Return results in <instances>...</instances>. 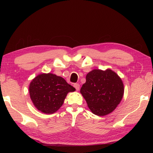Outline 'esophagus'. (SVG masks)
Returning a JSON list of instances; mask_svg holds the SVG:
<instances>
[{
	"label": "esophagus",
	"mask_w": 153,
	"mask_h": 153,
	"mask_svg": "<svg viewBox=\"0 0 153 153\" xmlns=\"http://www.w3.org/2000/svg\"><path fill=\"white\" fill-rule=\"evenodd\" d=\"M73 86H74V87L75 88L76 91H79V89H80V85L79 84H74Z\"/></svg>",
	"instance_id": "esophagus-1"
}]
</instances>
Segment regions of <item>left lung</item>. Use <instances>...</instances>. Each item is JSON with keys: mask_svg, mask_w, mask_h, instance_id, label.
Wrapping results in <instances>:
<instances>
[{"mask_svg": "<svg viewBox=\"0 0 153 153\" xmlns=\"http://www.w3.org/2000/svg\"><path fill=\"white\" fill-rule=\"evenodd\" d=\"M124 91L123 82L116 73L110 69H94L87 74L80 93L92 114L104 116L116 108Z\"/></svg>", "mask_w": 153, "mask_h": 153, "instance_id": "1", "label": "left lung"}]
</instances>
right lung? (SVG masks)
Segmentation results:
<instances>
[{"label": "right lung", "mask_w": 153, "mask_h": 153, "mask_svg": "<svg viewBox=\"0 0 153 153\" xmlns=\"http://www.w3.org/2000/svg\"><path fill=\"white\" fill-rule=\"evenodd\" d=\"M61 76L41 73L30 82L29 91L31 101L41 112L52 114L61 107L68 92L75 91Z\"/></svg>", "instance_id": "right-lung-1"}]
</instances>
